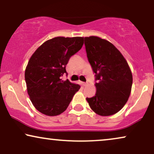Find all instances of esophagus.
Instances as JSON below:
<instances>
[{
	"instance_id": "esophagus-1",
	"label": "esophagus",
	"mask_w": 154,
	"mask_h": 154,
	"mask_svg": "<svg viewBox=\"0 0 154 154\" xmlns=\"http://www.w3.org/2000/svg\"><path fill=\"white\" fill-rule=\"evenodd\" d=\"M81 85L82 86H83V87H85V86L87 85V83H84V82H81Z\"/></svg>"
}]
</instances>
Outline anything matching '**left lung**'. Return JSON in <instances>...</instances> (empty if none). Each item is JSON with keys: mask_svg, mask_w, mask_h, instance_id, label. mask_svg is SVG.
Listing matches in <instances>:
<instances>
[{"mask_svg": "<svg viewBox=\"0 0 154 154\" xmlns=\"http://www.w3.org/2000/svg\"><path fill=\"white\" fill-rule=\"evenodd\" d=\"M84 40L97 81L95 95L86 100L97 114H115L126 104L131 92L132 75L129 65L121 52L106 40L97 36Z\"/></svg>", "mask_w": 154, "mask_h": 154, "instance_id": "obj_1", "label": "left lung"}]
</instances>
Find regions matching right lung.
Returning a JSON list of instances; mask_svg holds the SVG:
<instances>
[{"instance_id":"add662e5","label":"right lung","mask_w":154,"mask_h":154,"mask_svg":"<svg viewBox=\"0 0 154 154\" xmlns=\"http://www.w3.org/2000/svg\"><path fill=\"white\" fill-rule=\"evenodd\" d=\"M83 37H56L43 43L31 57L26 70L27 92L35 109L49 116L64 112L81 88L62 81L69 59L81 49Z\"/></svg>"}]
</instances>
